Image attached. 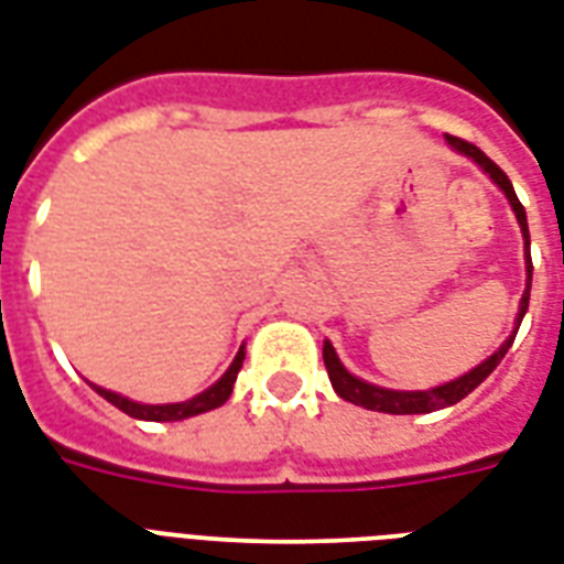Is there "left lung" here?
I'll return each mask as SVG.
<instances>
[{
  "instance_id": "obj_1",
  "label": "left lung",
  "mask_w": 564,
  "mask_h": 564,
  "mask_svg": "<svg viewBox=\"0 0 564 564\" xmlns=\"http://www.w3.org/2000/svg\"><path fill=\"white\" fill-rule=\"evenodd\" d=\"M446 144L455 150V153H462V156L473 159L476 165L482 167L485 174L500 186V192L506 195V200L511 204V213L518 218V225H521L523 234V260H527V290L521 295V307H518V319H514V330H511L509 337L502 339V346L494 351L491 358H485L479 367H473L470 372H464V376L453 378V381H446V384L429 387V390H390V387H378L369 384L364 378L351 376L349 369L343 367V360L337 358V351L330 346L328 339H325V346H322V358H325V369H328L330 387L337 390L339 399H346L351 405L367 408V411H381V414H432V411H441V408H449L455 402H462L467 393H473L476 387L482 384L485 378L491 376L497 364L506 358V351L511 349V343H514V334L521 328L523 316H527V307H530V286H532V257H530V227H527V209L514 195V186H511V180L502 174V167L497 162L485 156L482 150L470 144V141L455 139V135H446Z\"/></svg>"
}]
</instances>
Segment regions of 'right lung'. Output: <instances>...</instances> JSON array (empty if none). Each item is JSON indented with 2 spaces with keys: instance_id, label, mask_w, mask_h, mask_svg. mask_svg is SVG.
Returning a JSON list of instances; mask_svg holds the SVG:
<instances>
[{
  "instance_id": "obj_1",
  "label": "right lung",
  "mask_w": 564,
  "mask_h": 564,
  "mask_svg": "<svg viewBox=\"0 0 564 564\" xmlns=\"http://www.w3.org/2000/svg\"><path fill=\"white\" fill-rule=\"evenodd\" d=\"M245 360V349H239V355L234 358V364L227 367V372L213 387H206L204 393H197V397L186 399V402H171V405H144V402H132V399L120 397L115 390H106V387L91 384L97 393H100L106 402H111L115 408H120L123 414L135 416V420H148V423H177V420H188V416L206 414V411H213V408H221L234 393L236 376H239V369H242Z\"/></svg>"
}]
</instances>
